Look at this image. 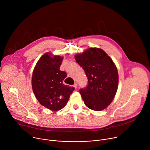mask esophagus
<instances>
[{
	"label": "esophagus",
	"mask_w": 150,
	"mask_h": 150,
	"mask_svg": "<svg viewBox=\"0 0 150 150\" xmlns=\"http://www.w3.org/2000/svg\"><path fill=\"white\" fill-rule=\"evenodd\" d=\"M74 88H75V89H76V88H77L78 85H77V83H74Z\"/></svg>",
	"instance_id": "obj_1"
}]
</instances>
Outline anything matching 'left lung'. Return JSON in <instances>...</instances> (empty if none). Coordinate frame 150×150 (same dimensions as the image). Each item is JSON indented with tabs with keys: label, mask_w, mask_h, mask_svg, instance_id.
Returning a JSON list of instances; mask_svg holds the SVG:
<instances>
[{
	"label": "left lung",
	"mask_w": 150,
	"mask_h": 150,
	"mask_svg": "<svg viewBox=\"0 0 150 150\" xmlns=\"http://www.w3.org/2000/svg\"><path fill=\"white\" fill-rule=\"evenodd\" d=\"M75 58L88 78L86 87L79 90L85 104L95 111L105 109L113 101L118 87V72L113 60L98 48H90Z\"/></svg>",
	"instance_id": "obj_1"
}]
</instances>
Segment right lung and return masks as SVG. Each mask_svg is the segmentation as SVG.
Instances as JSON below:
<instances>
[{
	"label": "right lung",
	"instance_id": "1",
	"mask_svg": "<svg viewBox=\"0 0 150 150\" xmlns=\"http://www.w3.org/2000/svg\"><path fill=\"white\" fill-rule=\"evenodd\" d=\"M63 57L42 55L34 68L32 75V88L40 103L53 111L63 108L75 88L64 85L65 72L60 70Z\"/></svg>",
	"mask_w": 150,
	"mask_h": 150
}]
</instances>
